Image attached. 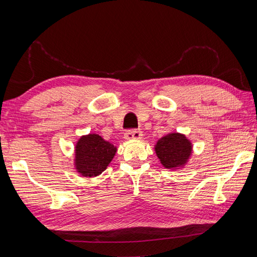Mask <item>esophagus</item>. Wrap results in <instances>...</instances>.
<instances>
[{
	"label": "esophagus",
	"mask_w": 257,
	"mask_h": 257,
	"mask_svg": "<svg viewBox=\"0 0 257 257\" xmlns=\"http://www.w3.org/2000/svg\"><path fill=\"white\" fill-rule=\"evenodd\" d=\"M143 137V134L141 131H127L125 134H124V138L126 139V141L131 142V141H138V139H141Z\"/></svg>",
	"instance_id": "obj_1"
}]
</instances>
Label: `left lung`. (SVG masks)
Returning <instances> with one entry per match:
<instances>
[{"instance_id": "obj_1", "label": "left lung", "mask_w": 257, "mask_h": 257, "mask_svg": "<svg viewBox=\"0 0 257 257\" xmlns=\"http://www.w3.org/2000/svg\"><path fill=\"white\" fill-rule=\"evenodd\" d=\"M154 151L166 169L177 170L188 165L193 153V145L184 134L173 132L159 139L154 145Z\"/></svg>"}]
</instances>
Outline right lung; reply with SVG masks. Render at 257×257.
Returning a JSON list of instances; mask_svg holds the SVG:
<instances>
[{
  "instance_id": "1",
  "label": "right lung",
  "mask_w": 257,
  "mask_h": 257,
  "mask_svg": "<svg viewBox=\"0 0 257 257\" xmlns=\"http://www.w3.org/2000/svg\"><path fill=\"white\" fill-rule=\"evenodd\" d=\"M116 150L118 148L96 133L82 135L75 145V170L81 177H97L110 164Z\"/></svg>"
}]
</instances>
